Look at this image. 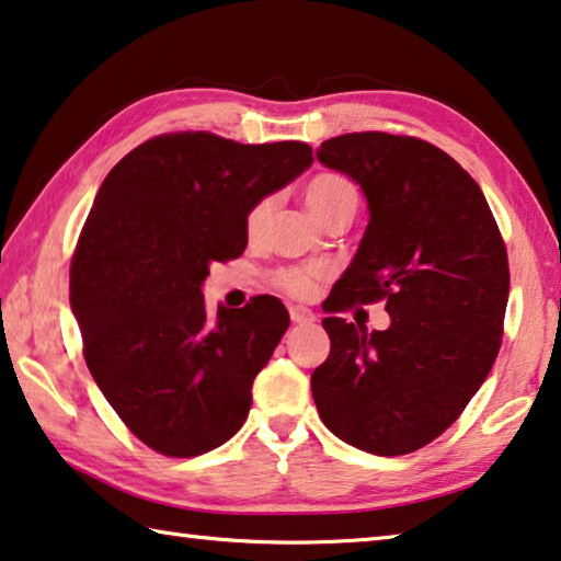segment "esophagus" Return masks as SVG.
<instances>
[{
  "instance_id": "1",
  "label": "esophagus",
  "mask_w": 561,
  "mask_h": 561,
  "mask_svg": "<svg viewBox=\"0 0 561 561\" xmlns=\"http://www.w3.org/2000/svg\"><path fill=\"white\" fill-rule=\"evenodd\" d=\"M289 317H291V322H295V324H309V322H314V319H317L312 309H307L301 305L289 307Z\"/></svg>"
}]
</instances>
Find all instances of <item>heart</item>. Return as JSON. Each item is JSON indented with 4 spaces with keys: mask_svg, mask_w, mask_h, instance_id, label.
I'll list each match as a JSON object with an SVG mask.
<instances>
[{
    "mask_svg": "<svg viewBox=\"0 0 561 561\" xmlns=\"http://www.w3.org/2000/svg\"><path fill=\"white\" fill-rule=\"evenodd\" d=\"M305 202L307 207L312 209V215L317 219H322L327 211L340 207L342 202H357V190L340 174H317L314 180L305 186ZM266 217H270V202H256L247 215V234H260ZM319 277H322L319 270H282L277 274V284L284 291H289V295L305 297L317 287Z\"/></svg>",
    "mask_w": 561,
    "mask_h": 561,
    "instance_id": "obj_1",
    "label": "heart"
}]
</instances>
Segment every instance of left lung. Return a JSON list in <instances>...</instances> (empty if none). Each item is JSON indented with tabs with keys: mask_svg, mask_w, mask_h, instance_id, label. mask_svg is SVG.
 I'll use <instances>...</instances> for the list:
<instances>
[{
	"mask_svg": "<svg viewBox=\"0 0 561 561\" xmlns=\"http://www.w3.org/2000/svg\"><path fill=\"white\" fill-rule=\"evenodd\" d=\"M317 159L362 186L369 225L329 312L385 299L392 322L367 332L324 317L329 357L312 375L327 430L377 457L437 439L500 354L510 262L479 184L414 137L354 131Z\"/></svg>",
	"mask_w": 561,
	"mask_h": 561,
	"instance_id": "8db88e82",
	"label": "left lung"
}]
</instances>
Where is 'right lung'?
<instances>
[{"label": "right lung", "instance_id": "add662e5", "mask_svg": "<svg viewBox=\"0 0 561 561\" xmlns=\"http://www.w3.org/2000/svg\"><path fill=\"white\" fill-rule=\"evenodd\" d=\"M312 162L305 141L180 131L131 149L96 192L69 305L96 387L159 455L197 457L242 430L289 314L264 295L211 317L202 284L244 252L249 209Z\"/></svg>", "mask_w": 561, "mask_h": 561}]
</instances>
